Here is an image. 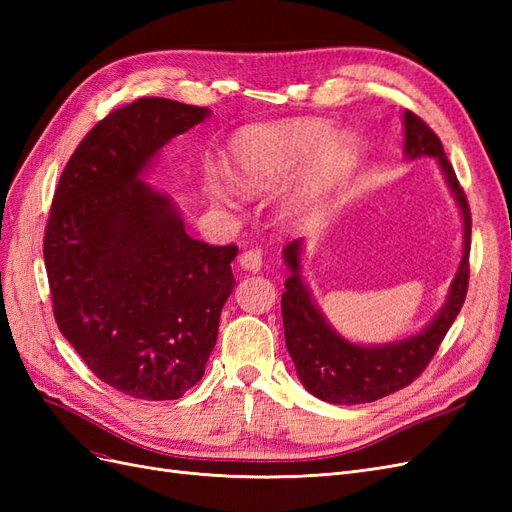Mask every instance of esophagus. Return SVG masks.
<instances>
[{"label":"esophagus","instance_id":"1","mask_svg":"<svg viewBox=\"0 0 512 512\" xmlns=\"http://www.w3.org/2000/svg\"><path fill=\"white\" fill-rule=\"evenodd\" d=\"M239 265L245 271H252V273L260 271V267H262V254H260V250H245L239 256Z\"/></svg>","mask_w":512,"mask_h":512}]
</instances>
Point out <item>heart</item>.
Here are the masks:
<instances>
[{"label": "heart", "instance_id": "b5f03b06", "mask_svg": "<svg viewBox=\"0 0 512 512\" xmlns=\"http://www.w3.org/2000/svg\"><path fill=\"white\" fill-rule=\"evenodd\" d=\"M314 164L303 192L290 205L294 218H312L324 200L335 192L356 168L361 145L350 132H333L316 119H294L275 126L241 130L230 143L228 175L245 192L271 190L292 175L312 153ZM209 198H228L226 185L207 181Z\"/></svg>", "mask_w": 512, "mask_h": 512}]
</instances>
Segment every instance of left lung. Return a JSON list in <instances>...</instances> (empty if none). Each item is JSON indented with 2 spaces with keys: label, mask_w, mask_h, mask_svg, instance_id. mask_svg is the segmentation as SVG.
<instances>
[{
  "label": "left lung",
  "mask_w": 512,
  "mask_h": 512,
  "mask_svg": "<svg viewBox=\"0 0 512 512\" xmlns=\"http://www.w3.org/2000/svg\"><path fill=\"white\" fill-rule=\"evenodd\" d=\"M404 132V151L410 160L429 156L436 158L442 168L463 218V256L455 280L448 288L444 307L421 333L393 344L359 346L348 342L331 327L309 294L301 277L303 239L284 247V260L290 269V277L284 284L286 292L282 294L286 348L305 389L329 404H369L412 384L438 352L468 294L472 235L468 198L446 158L438 134L412 111L404 113Z\"/></svg>",
  "instance_id": "left-lung-1"
}]
</instances>
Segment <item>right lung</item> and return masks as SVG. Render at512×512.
<instances>
[{"instance_id": "1", "label": "right lung", "mask_w": 512, "mask_h": 512, "mask_svg": "<svg viewBox=\"0 0 512 512\" xmlns=\"http://www.w3.org/2000/svg\"><path fill=\"white\" fill-rule=\"evenodd\" d=\"M209 108L138 98L98 121L68 160L44 232L57 327L102 382L136 399H179L203 378L235 288L237 245L185 232L141 175Z\"/></svg>"}]
</instances>
